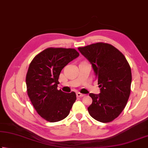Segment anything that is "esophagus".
Returning <instances> with one entry per match:
<instances>
[{
    "label": "esophagus",
    "instance_id": "esophagus-1",
    "mask_svg": "<svg viewBox=\"0 0 148 148\" xmlns=\"http://www.w3.org/2000/svg\"><path fill=\"white\" fill-rule=\"evenodd\" d=\"M76 95H77V97H82L83 96H85V94H81V93H79V92H77Z\"/></svg>",
    "mask_w": 148,
    "mask_h": 148
}]
</instances>
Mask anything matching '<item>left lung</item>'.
<instances>
[{
  "label": "left lung",
  "mask_w": 148,
  "mask_h": 148,
  "mask_svg": "<svg viewBox=\"0 0 148 148\" xmlns=\"http://www.w3.org/2000/svg\"><path fill=\"white\" fill-rule=\"evenodd\" d=\"M78 50L90 63L100 88L99 94H89L92 99L89 114L99 122H111L123 112L129 99L132 83L129 63L108 43H96Z\"/></svg>",
  "instance_id": "obj_1"
}]
</instances>
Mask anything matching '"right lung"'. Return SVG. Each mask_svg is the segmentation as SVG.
Here are the masks:
<instances>
[{"label": "right lung", "instance_id": "obj_1", "mask_svg": "<svg viewBox=\"0 0 148 148\" xmlns=\"http://www.w3.org/2000/svg\"><path fill=\"white\" fill-rule=\"evenodd\" d=\"M79 54L74 49L48 48L32 60L26 75L28 96L40 116L51 123L68 116L76 100L74 92L57 89L60 72Z\"/></svg>", "mask_w": 148, "mask_h": 148}]
</instances>
